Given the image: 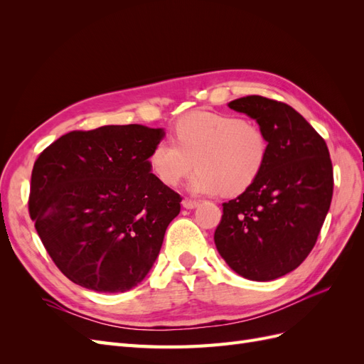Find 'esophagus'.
<instances>
[{
    "mask_svg": "<svg viewBox=\"0 0 364 364\" xmlns=\"http://www.w3.org/2000/svg\"><path fill=\"white\" fill-rule=\"evenodd\" d=\"M182 206H183V208H186V209H194V208L199 206V202H197V200H193V199H183Z\"/></svg>",
    "mask_w": 364,
    "mask_h": 364,
    "instance_id": "esophagus-1",
    "label": "esophagus"
}]
</instances>
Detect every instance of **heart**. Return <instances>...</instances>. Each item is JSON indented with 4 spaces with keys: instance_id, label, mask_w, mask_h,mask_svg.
<instances>
[{
    "instance_id": "1",
    "label": "heart",
    "mask_w": 364,
    "mask_h": 364,
    "mask_svg": "<svg viewBox=\"0 0 364 364\" xmlns=\"http://www.w3.org/2000/svg\"><path fill=\"white\" fill-rule=\"evenodd\" d=\"M174 135L151 149L150 168L164 183L176 185L197 164L188 183L193 193H243L269 156L264 130L237 115L197 111L176 123Z\"/></svg>"
}]
</instances>
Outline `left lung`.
I'll return each mask as SVG.
<instances>
[{
	"label": "left lung",
	"mask_w": 364,
	"mask_h": 364,
	"mask_svg": "<svg viewBox=\"0 0 364 364\" xmlns=\"http://www.w3.org/2000/svg\"><path fill=\"white\" fill-rule=\"evenodd\" d=\"M253 118L269 139L262 171L223 203L214 241L240 277L272 281L299 267L314 247L333 199V164L325 139L294 109L261 95L228 105Z\"/></svg>",
	"instance_id": "1"
}]
</instances>
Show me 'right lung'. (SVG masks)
Segmentation results:
<instances>
[{"instance_id":"right-lung-1","label":"right lung","mask_w":364,"mask_h":364,"mask_svg":"<svg viewBox=\"0 0 364 364\" xmlns=\"http://www.w3.org/2000/svg\"><path fill=\"white\" fill-rule=\"evenodd\" d=\"M164 135L141 124L74 130L33 165L30 217L74 284L118 293L147 277L182 200L149 164Z\"/></svg>"}]
</instances>
